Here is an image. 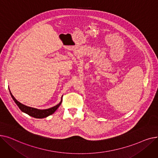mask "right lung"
I'll use <instances>...</instances> for the list:
<instances>
[{"label":"right lung","mask_w":158,"mask_h":158,"mask_svg":"<svg viewBox=\"0 0 158 158\" xmlns=\"http://www.w3.org/2000/svg\"><path fill=\"white\" fill-rule=\"evenodd\" d=\"M10 94H11V96L12 98L13 99V101H15L16 104L19 106L20 110L22 112L26 113V114H29V116H31V117L36 118H45V117H47L48 116L53 114L56 111V110L58 108V107H59V106L61 105V104L62 102V98H61V102L58 104H57L56 106H55L54 107H51V108L46 109V110H38V109H36V108H34V107H29V106H27L26 105L22 104V103L19 102L14 97V96L11 93L10 90Z\"/></svg>","instance_id":"add662e5"}]
</instances>
